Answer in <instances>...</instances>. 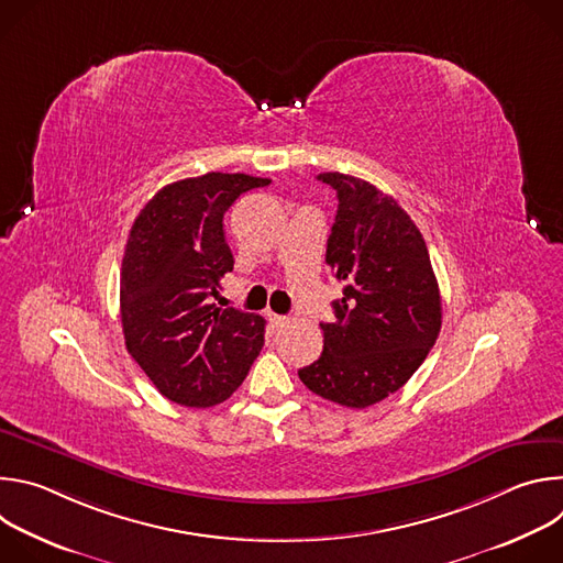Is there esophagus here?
Returning a JSON list of instances; mask_svg holds the SVG:
<instances>
[{"label":"esophagus","mask_w":563,"mask_h":563,"mask_svg":"<svg viewBox=\"0 0 563 563\" xmlns=\"http://www.w3.org/2000/svg\"><path fill=\"white\" fill-rule=\"evenodd\" d=\"M267 316H269V320H272V325H274L276 330H280V328L289 325V318H287V316H280V313H274V311H267Z\"/></svg>","instance_id":"34e87169"}]
</instances>
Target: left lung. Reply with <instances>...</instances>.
<instances>
[{"instance_id": "left-lung-1", "label": "left lung", "mask_w": 563, "mask_h": 563, "mask_svg": "<svg viewBox=\"0 0 563 563\" xmlns=\"http://www.w3.org/2000/svg\"><path fill=\"white\" fill-rule=\"evenodd\" d=\"M318 180L336 189L325 263L345 287L332 302L334 323H320L323 354L298 376L313 394L361 410L426 361L441 332V294L426 240L394 198L339 172Z\"/></svg>"}]
</instances>
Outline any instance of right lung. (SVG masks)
<instances>
[{
  "label": "right lung",
  "mask_w": 563,
  "mask_h": 563,
  "mask_svg": "<svg viewBox=\"0 0 563 563\" xmlns=\"http://www.w3.org/2000/svg\"><path fill=\"white\" fill-rule=\"evenodd\" d=\"M267 178L211 172L159 189L135 218L120 276L129 354L178 406L211 408L245 380L265 343V318L213 298L233 269L227 209Z\"/></svg>",
  "instance_id": "add662e5"
}]
</instances>
